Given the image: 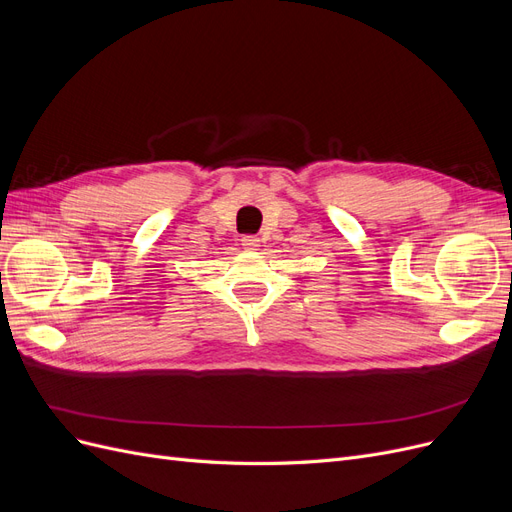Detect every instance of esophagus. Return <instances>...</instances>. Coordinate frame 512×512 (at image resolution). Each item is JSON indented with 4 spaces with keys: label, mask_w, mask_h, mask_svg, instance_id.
<instances>
[{
    "label": "esophagus",
    "mask_w": 512,
    "mask_h": 512,
    "mask_svg": "<svg viewBox=\"0 0 512 512\" xmlns=\"http://www.w3.org/2000/svg\"><path fill=\"white\" fill-rule=\"evenodd\" d=\"M241 243H243V247H247V250H254V247H258L260 239L254 237V235H247V237L241 239Z\"/></svg>",
    "instance_id": "obj_1"
}]
</instances>
